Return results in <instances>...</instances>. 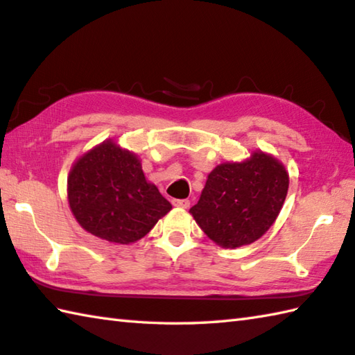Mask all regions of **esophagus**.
I'll return each instance as SVG.
<instances>
[{
  "label": "esophagus",
  "instance_id": "obj_1",
  "mask_svg": "<svg viewBox=\"0 0 355 355\" xmlns=\"http://www.w3.org/2000/svg\"><path fill=\"white\" fill-rule=\"evenodd\" d=\"M172 205L177 206V208H189L191 202H189V200H186V198H173Z\"/></svg>",
  "mask_w": 355,
  "mask_h": 355
}]
</instances>
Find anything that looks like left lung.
<instances>
[{
  "instance_id": "1",
  "label": "left lung",
  "mask_w": 355,
  "mask_h": 355,
  "mask_svg": "<svg viewBox=\"0 0 355 355\" xmlns=\"http://www.w3.org/2000/svg\"><path fill=\"white\" fill-rule=\"evenodd\" d=\"M287 189L284 166L256 152L243 163L217 166L189 212L205 234L220 247H242L259 239L272 227Z\"/></svg>"
}]
</instances>
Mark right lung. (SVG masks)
Segmentation results:
<instances>
[{
	"label": "right lung",
	"mask_w": 355,
	"mask_h": 355,
	"mask_svg": "<svg viewBox=\"0 0 355 355\" xmlns=\"http://www.w3.org/2000/svg\"><path fill=\"white\" fill-rule=\"evenodd\" d=\"M68 200L83 230L114 243H132L172 209L155 184L147 183L139 159L112 141L74 164Z\"/></svg>",
	"instance_id": "right-lung-1"
}]
</instances>
